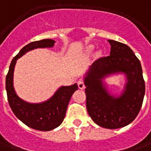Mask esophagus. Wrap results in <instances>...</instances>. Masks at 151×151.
Wrapping results in <instances>:
<instances>
[{
  "instance_id": "obj_1",
  "label": "esophagus",
  "mask_w": 151,
  "mask_h": 151,
  "mask_svg": "<svg viewBox=\"0 0 151 151\" xmlns=\"http://www.w3.org/2000/svg\"><path fill=\"white\" fill-rule=\"evenodd\" d=\"M78 86L79 89H81V90H83L85 88L84 82H83V80H79L78 82Z\"/></svg>"
}]
</instances>
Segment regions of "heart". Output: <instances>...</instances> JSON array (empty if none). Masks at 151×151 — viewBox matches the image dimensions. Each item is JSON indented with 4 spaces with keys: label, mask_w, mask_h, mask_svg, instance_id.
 <instances>
[{
    "label": "heart",
    "mask_w": 151,
    "mask_h": 151,
    "mask_svg": "<svg viewBox=\"0 0 151 151\" xmlns=\"http://www.w3.org/2000/svg\"><path fill=\"white\" fill-rule=\"evenodd\" d=\"M92 50H93V46H89L87 47V50L88 51H91Z\"/></svg>",
    "instance_id": "obj_1"
}]
</instances>
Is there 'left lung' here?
<instances>
[{
	"instance_id": "left-lung-1",
	"label": "left lung",
	"mask_w": 151,
	"mask_h": 151,
	"mask_svg": "<svg viewBox=\"0 0 151 151\" xmlns=\"http://www.w3.org/2000/svg\"><path fill=\"white\" fill-rule=\"evenodd\" d=\"M107 57L98 59L84 76L86 109L100 127L116 129L125 127L137 116L145 96V81L140 60L130 47L114 40ZM123 73L127 82L116 97L108 91L104 80L109 75Z\"/></svg>"
}]
</instances>
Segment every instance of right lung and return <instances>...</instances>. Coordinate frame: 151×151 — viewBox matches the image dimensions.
Masks as SVG:
<instances>
[{"instance_id":"right-lung-1","label":"right lung","mask_w":151,"mask_h":151,"mask_svg":"<svg viewBox=\"0 0 151 151\" xmlns=\"http://www.w3.org/2000/svg\"><path fill=\"white\" fill-rule=\"evenodd\" d=\"M55 42L51 39H43L26 45L12 60L6 75L7 98L14 115L27 126L38 131H50L60 125L65 119L68 102L78 89V85L74 83L71 86H62L47 101L42 103H29L19 97L14 91V70L17 60L24 54L37 48L53 47Z\"/></svg>"}]
</instances>
